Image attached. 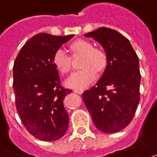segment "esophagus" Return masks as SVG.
I'll return each mask as SVG.
<instances>
[{
    "label": "esophagus",
    "mask_w": 157,
    "mask_h": 157,
    "mask_svg": "<svg viewBox=\"0 0 157 157\" xmlns=\"http://www.w3.org/2000/svg\"><path fill=\"white\" fill-rule=\"evenodd\" d=\"M74 92L76 93V94H82L83 93V91L82 90H80V89H75Z\"/></svg>",
    "instance_id": "34e87169"
}]
</instances>
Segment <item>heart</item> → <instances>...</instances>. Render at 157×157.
Masks as SVG:
<instances>
[{"label": "heart", "mask_w": 157, "mask_h": 157, "mask_svg": "<svg viewBox=\"0 0 157 157\" xmlns=\"http://www.w3.org/2000/svg\"><path fill=\"white\" fill-rule=\"evenodd\" d=\"M73 53L82 54L81 61V69L75 71L66 80V86L75 89H83L92 83L97 77V71L101 72L107 65L106 55L103 51L94 48L90 42L78 39L70 45ZM52 63L56 69L62 74H67L71 69V60L66 52L62 49H57L52 56Z\"/></svg>", "instance_id": "1"}]
</instances>
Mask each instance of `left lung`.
Returning a JSON list of instances; mask_svg holds the SVG:
<instances>
[{"instance_id": "1", "label": "left lung", "mask_w": 157, "mask_h": 157, "mask_svg": "<svg viewBox=\"0 0 157 157\" xmlns=\"http://www.w3.org/2000/svg\"><path fill=\"white\" fill-rule=\"evenodd\" d=\"M84 36L103 47L107 65L96 87L83 93L82 100L98 130L119 132L131 123L140 100L138 57L130 41L113 29L101 27Z\"/></svg>"}]
</instances>
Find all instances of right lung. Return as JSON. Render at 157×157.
Segmentation results:
<instances>
[{"instance_id": "right-lung-1", "label": "right lung", "mask_w": 157, "mask_h": 157, "mask_svg": "<svg viewBox=\"0 0 157 157\" xmlns=\"http://www.w3.org/2000/svg\"><path fill=\"white\" fill-rule=\"evenodd\" d=\"M74 36L37 34L21 48L13 64L18 113L26 130L42 141L57 140L68 130L69 114L63 100L71 91L60 86L52 56Z\"/></svg>"}]
</instances>
